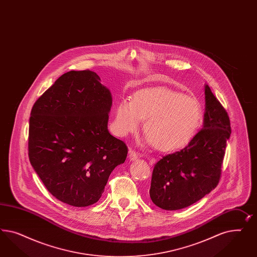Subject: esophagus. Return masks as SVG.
<instances>
[{
    "mask_svg": "<svg viewBox=\"0 0 257 257\" xmlns=\"http://www.w3.org/2000/svg\"><path fill=\"white\" fill-rule=\"evenodd\" d=\"M128 156H129V159L130 160H137L138 158H139V155L136 153V152H134L133 150H129V154H128Z\"/></svg>",
    "mask_w": 257,
    "mask_h": 257,
    "instance_id": "1",
    "label": "esophagus"
}]
</instances>
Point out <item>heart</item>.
I'll list each match as a JSON object with an SVG mask.
<instances>
[{
	"instance_id": "obj_1",
	"label": "heart",
	"mask_w": 257,
	"mask_h": 257,
	"mask_svg": "<svg viewBox=\"0 0 257 257\" xmlns=\"http://www.w3.org/2000/svg\"><path fill=\"white\" fill-rule=\"evenodd\" d=\"M144 119L147 133L144 142L156 145L163 152L187 146L202 122L200 102L187 95L166 87H152L137 91L131 100H122L116 112L115 126L121 137L138 131Z\"/></svg>"
}]
</instances>
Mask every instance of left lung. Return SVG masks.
Wrapping results in <instances>:
<instances>
[{"instance_id":"left-lung-1","label":"left lung","mask_w":257,"mask_h":257,"mask_svg":"<svg viewBox=\"0 0 257 257\" xmlns=\"http://www.w3.org/2000/svg\"><path fill=\"white\" fill-rule=\"evenodd\" d=\"M202 128L185 148L164 156L155 165L150 197L164 210H179L198 202L218 186L231 135L225 109L204 86Z\"/></svg>"}]
</instances>
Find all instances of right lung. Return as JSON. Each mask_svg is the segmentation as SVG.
Listing matches in <instances>:
<instances>
[{"instance_id": "obj_1", "label": "right lung", "mask_w": 257, "mask_h": 257, "mask_svg": "<svg viewBox=\"0 0 257 257\" xmlns=\"http://www.w3.org/2000/svg\"><path fill=\"white\" fill-rule=\"evenodd\" d=\"M91 70H70L35 102L28 155L48 191L71 206L98 202L128 149L110 135L112 95Z\"/></svg>"}]
</instances>
